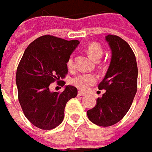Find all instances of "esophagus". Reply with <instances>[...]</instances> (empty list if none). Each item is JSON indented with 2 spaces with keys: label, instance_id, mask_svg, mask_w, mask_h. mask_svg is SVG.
Masks as SVG:
<instances>
[{
  "label": "esophagus",
  "instance_id": "esophagus-1",
  "mask_svg": "<svg viewBox=\"0 0 152 152\" xmlns=\"http://www.w3.org/2000/svg\"><path fill=\"white\" fill-rule=\"evenodd\" d=\"M86 93L85 92H83V91H78V96H85Z\"/></svg>",
  "mask_w": 152,
  "mask_h": 152
}]
</instances>
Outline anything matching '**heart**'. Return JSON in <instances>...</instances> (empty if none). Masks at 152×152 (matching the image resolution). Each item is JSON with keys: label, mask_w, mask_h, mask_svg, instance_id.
Wrapping results in <instances>:
<instances>
[{"label": "heart", "mask_w": 152, "mask_h": 152, "mask_svg": "<svg viewBox=\"0 0 152 152\" xmlns=\"http://www.w3.org/2000/svg\"><path fill=\"white\" fill-rule=\"evenodd\" d=\"M87 52L92 60L97 61L102 58L103 55V50L102 47L96 42H91L87 47ZM67 67L69 69H73L74 68V58L72 56L69 57L67 61ZM96 76L92 74H82L74 77L71 79V83L74 87L78 88L82 91H87L91 86L94 85L96 83Z\"/></svg>", "instance_id": "1"}]
</instances>
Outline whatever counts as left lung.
I'll return each mask as SVG.
<instances>
[{
	"label": "left lung",
	"mask_w": 152,
	"mask_h": 152,
	"mask_svg": "<svg viewBox=\"0 0 152 152\" xmlns=\"http://www.w3.org/2000/svg\"><path fill=\"white\" fill-rule=\"evenodd\" d=\"M105 40L111 49V61L105 78L98 85L105 90L96 104L87 111L90 121L98 126L115 124L124 117L137 89V65L133 50L125 41L109 34Z\"/></svg>",
	"instance_id": "8db88e82"
}]
</instances>
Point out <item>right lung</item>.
I'll use <instances>...</instances> for the list:
<instances>
[{
    "mask_svg": "<svg viewBox=\"0 0 152 152\" xmlns=\"http://www.w3.org/2000/svg\"><path fill=\"white\" fill-rule=\"evenodd\" d=\"M78 44V40L44 35L28 45L20 60L16 72L19 104L27 119L41 129L60 125L66 103L78 94L71 85L62 92L50 91L49 86L55 81L65 84L61 79L68 74V59Z\"/></svg>",
    "mask_w": 152,
    "mask_h": 152,
    "instance_id": "obj_1",
    "label": "right lung"
}]
</instances>
